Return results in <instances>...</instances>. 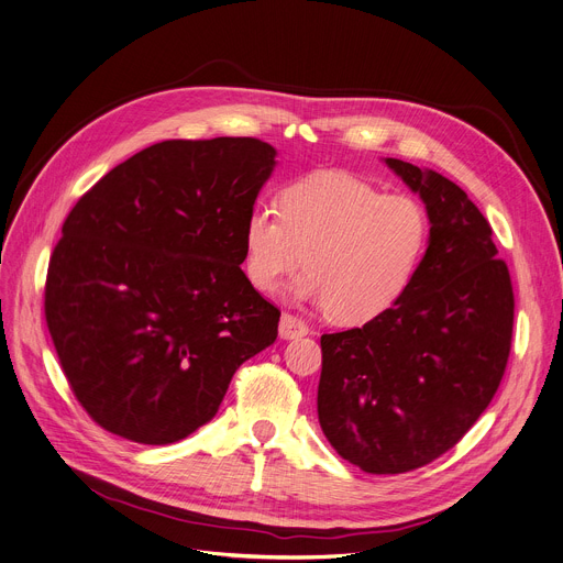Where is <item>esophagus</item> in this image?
<instances>
[{"mask_svg": "<svg viewBox=\"0 0 563 563\" xmlns=\"http://www.w3.org/2000/svg\"><path fill=\"white\" fill-rule=\"evenodd\" d=\"M309 332L305 320H300L292 313H282V320H279V336L282 339H297V336H305Z\"/></svg>", "mask_w": 563, "mask_h": 563, "instance_id": "obj_1", "label": "esophagus"}]
</instances>
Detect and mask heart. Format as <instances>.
<instances>
[{"mask_svg":"<svg viewBox=\"0 0 563 563\" xmlns=\"http://www.w3.org/2000/svg\"><path fill=\"white\" fill-rule=\"evenodd\" d=\"M277 207H254L243 222V271L256 290H277L307 261L290 295L343 324L377 320L407 295L429 243V216L413 197L320 170L288 181Z\"/></svg>","mask_w":563,"mask_h":563,"instance_id":"heart-1","label":"heart"}]
</instances>
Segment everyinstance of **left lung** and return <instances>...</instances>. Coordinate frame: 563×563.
Segmentation results:
<instances>
[{
	"mask_svg": "<svg viewBox=\"0 0 563 563\" xmlns=\"http://www.w3.org/2000/svg\"><path fill=\"white\" fill-rule=\"evenodd\" d=\"M386 165L424 202L427 252L388 313L320 336L318 384L327 441L373 475L416 471L464 439L503 382L514 332L509 268L482 211L434 170Z\"/></svg>",
	"mask_w": 563,
	"mask_h": 563,
	"instance_id": "8db88e82",
	"label": "left lung"
}]
</instances>
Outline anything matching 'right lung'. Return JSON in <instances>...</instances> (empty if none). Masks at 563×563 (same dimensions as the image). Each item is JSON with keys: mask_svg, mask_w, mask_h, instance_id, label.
<instances>
[{"mask_svg": "<svg viewBox=\"0 0 563 563\" xmlns=\"http://www.w3.org/2000/svg\"><path fill=\"white\" fill-rule=\"evenodd\" d=\"M258 139L163 141L63 222L45 282L60 368L107 432L168 445L209 422L279 309L241 271L243 222L275 168Z\"/></svg>", "mask_w": 563, "mask_h": 563, "instance_id": "1", "label": "right lung"}]
</instances>
